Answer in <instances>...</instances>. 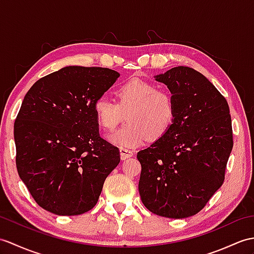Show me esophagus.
<instances>
[{"mask_svg":"<svg viewBox=\"0 0 254 254\" xmlns=\"http://www.w3.org/2000/svg\"><path fill=\"white\" fill-rule=\"evenodd\" d=\"M120 156L122 160H126V159L131 158L133 156V151L127 148H120Z\"/></svg>","mask_w":254,"mask_h":254,"instance_id":"34e87169","label":"esophagus"}]
</instances>
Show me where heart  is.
Returning <instances> with one entry per match:
<instances>
[{"label":"heart","mask_w":254,"mask_h":254,"mask_svg":"<svg viewBox=\"0 0 254 254\" xmlns=\"http://www.w3.org/2000/svg\"><path fill=\"white\" fill-rule=\"evenodd\" d=\"M114 94L116 103L99 98L93 108L97 123L105 131H113L126 115L127 123L109 135L110 143L134 148L146 139H160L173 126L176 114L173 96L150 82L131 79L118 86Z\"/></svg>","instance_id":"heart-1"}]
</instances>
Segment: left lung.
Instances as JSON below:
<instances>
[{
  "mask_svg": "<svg viewBox=\"0 0 254 254\" xmlns=\"http://www.w3.org/2000/svg\"><path fill=\"white\" fill-rule=\"evenodd\" d=\"M156 80L172 93L175 120L163 137L137 152L138 190L152 213L185 219L201 211L225 180L232 118L225 97L197 70L179 66Z\"/></svg>",
  "mask_w": 254,
  "mask_h": 254,
  "instance_id": "8db88e82",
  "label": "left lung"
}]
</instances>
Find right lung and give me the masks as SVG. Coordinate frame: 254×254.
Listing matches in <instances>:
<instances>
[{"label": "right lung", "instance_id": "obj_1", "mask_svg": "<svg viewBox=\"0 0 254 254\" xmlns=\"http://www.w3.org/2000/svg\"><path fill=\"white\" fill-rule=\"evenodd\" d=\"M119 75L109 68L69 66L27 92L14 125L16 167L41 208L79 215L95 207L120 151L99 136L93 108Z\"/></svg>", "mask_w": 254, "mask_h": 254}]
</instances>
